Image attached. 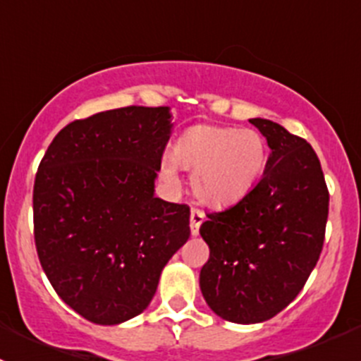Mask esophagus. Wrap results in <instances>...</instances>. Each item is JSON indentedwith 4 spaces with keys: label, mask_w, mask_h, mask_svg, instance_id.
<instances>
[{
    "label": "esophagus",
    "mask_w": 361,
    "mask_h": 361,
    "mask_svg": "<svg viewBox=\"0 0 361 361\" xmlns=\"http://www.w3.org/2000/svg\"><path fill=\"white\" fill-rule=\"evenodd\" d=\"M204 221V213L201 209H192L190 211V234L197 235L199 234V227L202 225Z\"/></svg>",
    "instance_id": "esophagus-1"
}]
</instances>
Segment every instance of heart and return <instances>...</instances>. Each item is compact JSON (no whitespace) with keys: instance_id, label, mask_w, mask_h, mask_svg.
<instances>
[{"instance_id":"b5f03b06","label":"heart","mask_w":361,"mask_h":361,"mask_svg":"<svg viewBox=\"0 0 361 361\" xmlns=\"http://www.w3.org/2000/svg\"><path fill=\"white\" fill-rule=\"evenodd\" d=\"M166 162L164 176L176 181V166L192 173V190L204 206L224 209L253 192L267 164V145L253 129L195 126L188 129Z\"/></svg>"}]
</instances>
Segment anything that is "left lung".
<instances>
[{
	"label": "left lung",
	"mask_w": 361,
	"mask_h": 361,
	"mask_svg": "<svg viewBox=\"0 0 361 361\" xmlns=\"http://www.w3.org/2000/svg\"><path fill=\"white\" fill-rule=\"evenodd\" d=\"M250 122L271 154L246 199L209 213L201 235L209 246L199 285L211 311L253 325L281 312L304 288L325 239L329 190L311 145L279 123Z\"/></svg>",
	"instance_id": "8db88e82"
}]
</instances>
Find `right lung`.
<instances>
[{"instance_id":"add662e5","label":"right lung","mask_w":361,"mask_h":361,"mask_svg":"<svg viewBox=\"0 0 361 361\" xmlns=\"http://www.w3.org/2000/svg\"><path fill=\"white\" fill-rule=\"evenodd\" d=\"M169 106L75 120L50 143L32 192L39 264L57 295L97 325L141 314L190 238V209L155 197Z\"/></svg>"}]
</instances>
